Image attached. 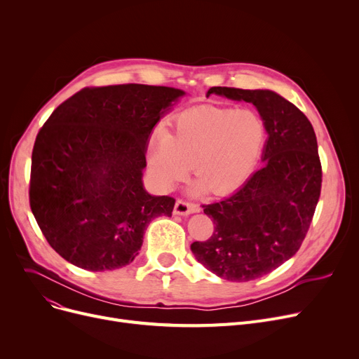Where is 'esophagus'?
<instances>
[{"label":"esophagus","mask_w":359,"mask_h":359,"mask_svg":"<svg viewBox=\"0 0 359 359\" xmlns=\"http://www.w3.org/2000/svg\"><path fill=\"white\" fill-rule=\"evenodd\" d=\"M199 211V206L196 203H192V202H187V201H183V199H179L175 205V214L177 215H189V214H194V212H198Z\"/></svg>","instance_id":"1"}]
</instances>
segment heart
Listing matches in <instances>:
<instances>
[{
    "mask_svg": "<svg viewBox=\"0 0 359 359\" xmlns=\"http://www.w3.org/2000/svg\"><path fill=\"white\" fill-rule=\"evenodd\" d=\"M265 125L255 111L198 106L182 111L172 135L160 129L148 149V168L161 189H172L192 170L195 192L236 189L249 177L265 144Z\"/></svg>",
    "mask_w": 359,
    "mask_h": 359,
    "instance_id": "heart-1",
    "label": "heart"
}]
</instances>
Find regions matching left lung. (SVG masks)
Returning a JSON list of instances; mask_svg holds the SVG:
<instances>
[{
  "label": "left lung",
  "mask_w": 359,
  "mask_h": 359,
  "mask_svg": "<svg viewBox=\"0 0 359 359\" xmlns=\"http://www.w3.org/2000/svg\"><path fill=\"white\" fill-rule=\"evenodd\" d=\"M210 94L252 103L268 132L263 165L229 198L202 205L214 233L191 244L206 269L246 282L279 268L306 238L322 191L317 138L304 113L271 90L211 87Z\"/></svg>",
  "instance_id": "left-lung-1"
}]
</instances>
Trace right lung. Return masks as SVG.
<instances>
[{
	"label": "right lung",
	"mask_w": 359,
	"mask_h": 359,
	"mask_svg": "<svg viewBox=\"0 0 359 359\" xmlns=\"http://www.w3.org/2000/svg\"><path fill=\"white\" fill-rule=\"evenodd\" d=\"M184 91L87 87L56 107L32 153L30 208L50 248L86 271L129 265L147 225L172 215V196L142 184L148 137Z\"/></svg>",
	"instance_id": "right-lung-1"
}]
</instances>
